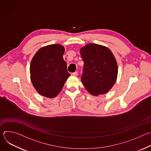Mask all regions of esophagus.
I'll return each instance as SVG.
<instances>
[{
	"instance_id": "34e87169",
	"label": "esophagus",
	"mask_w": 151,
	"mask_h": 151,
	"mask_svg": "<svg viewBox=\"0 0 151 151\" xmlns=\"http://www.w3.org/2000/svg\"><path fill=\"white\" fill-rule=\"evenodd\" d=\"M72 75H73V76H78V72H73V73H72Z\"/></svg>"
}]
</instances>
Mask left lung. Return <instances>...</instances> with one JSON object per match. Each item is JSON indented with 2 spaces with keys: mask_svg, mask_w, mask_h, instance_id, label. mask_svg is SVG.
Here are the masks:
<instances>
[{
  "mask_svg": "<svg viewBox=\"0 0 151 151\" xmlns=\"http://www.w3.org/2000/svg\"><path fill=\"white\" fill-rule=\"evenodd\" d=\"M83 61L82 84L93 96L104 94L114 85L118 76V65L115 57L109 48L88 44L80 50Z\"/></svg>",
  "mask_w": 151,
  "mask_h": 151,
  "instance_id": "1",
  "label": "left lung"
}]
</instances>
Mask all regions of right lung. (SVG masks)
<instances>
[{
    "mask_svg": "<svg viewBox=\"0 0 151 151\" xmlns=\"http://www.w3.org/2000/svg\"><path fill=\"white\" fill-rule=\"evenodd\" d=\"M64 47L52 44L40 48L30 63V79L38 93L47 98L56 97L70 74L63 55Z\"/></svg>",
    "mask_w": 151,
    "mask_h": 151,
    "instance_id": "obj_1",
    "label": "right lung"
}]
</instances>
